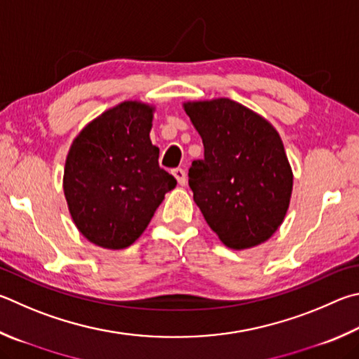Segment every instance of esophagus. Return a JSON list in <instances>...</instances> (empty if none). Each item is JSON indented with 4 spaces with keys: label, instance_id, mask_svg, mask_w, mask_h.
<instances>
[{
    "label": "esophagus",
    "instance_id": "obj_1",
    "mask_svg": "<svg viewBox=\"0 0 359 359\" xmlns=\"http://www.w3.org/2000/svg\"><path fill=\"white\" fill-rule=\"evenodd\" d=\"M172 175H174L175 179H177L179 185H185L187 184V172H185V169L175 168V169H172Z\"/></svg>",
    "mask_w": 359,
    "mask_h": 359
}]
</instances>
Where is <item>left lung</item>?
<instances>
[{"label": "left lung", "instance_id": "1", "mask_svg": "<svg viewBox=\"0 0 359 359\" xmlns=\"http://www.w3.org/2000/svg\"><path fill=\"white\" fill-rule=\"evenodd\" d=\"M184 108L204 144L188 184L207 224L232 250L264 243L281 226L293 185L278 132L229 99L188 102Z\"/></svg>", "mask_w": 359, "mask_h": 359}]
</instances>
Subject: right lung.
Listing matches in <instances>:
<instances>
[{"mask_svg": "<svg viewBox=\"0 0 359 359\" xmlns=\"http://www.w3.org/2000/svg\"><path fill=\"white\" fill-rule=\"evenodd\" d=\"M152 111L123 102L88 123L70 147L64 194L78 231L97 246L132 245L177 185L160 168V151L149 138Z\"/></svg>", "mask_w": 359, "mask_h": 359, "instance_id": "obj_1", "label": "right lung"}]
</instances>
